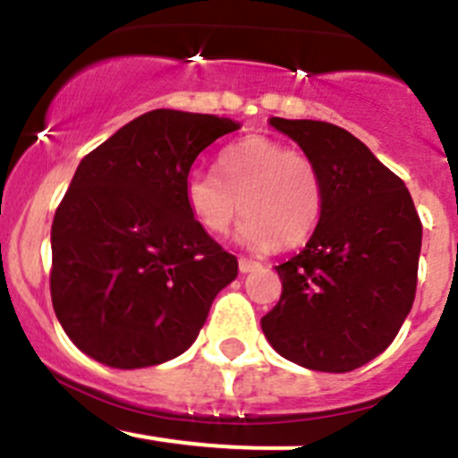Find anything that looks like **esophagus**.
Listing matches in <instances>:
<instances>
[{
    "label": "esophagus",
    "mask_w": 458,
    "mask_h": 458,
    "mask_svg": "<svg viewBox=\"0 0 458 458\" xmlns=\"http://www.w3.org/2000/svg\"><path fill=\"white\" fill-rule=\"evenodd\" d=\"M260 267H262V264L251 260V258H240V260H238L240 273H251V271H256V268H260Z\"/></svg>",
    "instance_id": "34e87169"
}]
</instances>
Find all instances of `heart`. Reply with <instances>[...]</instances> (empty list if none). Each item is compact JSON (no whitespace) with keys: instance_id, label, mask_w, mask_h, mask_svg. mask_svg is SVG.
I'll list each match as a JSON object with an SVG mask.
<instances>
[{"instance_id":"obj_1","label":"heart","mask_w":458,"mask_h":458,"mask_svg":"<svg viewBox=\"0 0 458 458\" xmlns=\"http://www.w3.org/2000/svg\"><path fill=\"white\" fill-rule=\"evenodd\" d=\"M216 167L218 174L196 169L185 181L187 209L207 233H229L240 211L247 218L238 242L249 249L298 247L313 233L322 178L309 154L268 136H244L218 154Z\"/></svg>"}]
</instances>
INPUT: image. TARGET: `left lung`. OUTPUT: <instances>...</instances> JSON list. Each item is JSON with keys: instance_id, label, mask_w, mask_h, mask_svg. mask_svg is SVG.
<instances>
[{"instance_id": "1", "label": "left lung", "mask_w": 458, "mask_h": 458, "mask_svg": "<svg viewBox=\"0 0 458 458\" xmlns=\"http://www.w3.org/2000/svg\"><path fill=\"white\" fill-rule=\"evenodd\" d=\"M268 123L318 165L322 214L306 247L276 267L282 295L262 318L264 337L304 369L355 370L393 344L412 309L421 220L402 178L351 131Z\"/></svg>"}]
</instances>
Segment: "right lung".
<instances>
[{"label":"right lung","mask_w":458,"mask_h":458,"mask_svg":"<svg viewBox=\"0 0 458 458\" xmlns=\"http://www.w3.org/2000/svg\"><path fill=\"white\" fill-rule=\"evenodd\" d=\"M238 121L152 110L79 163L53 220L50 295L65 335L112 369H145L194 344L238 260L185 202L198 154Z\"/></svg>","instance_id":"add662e5"}]
</instances>
